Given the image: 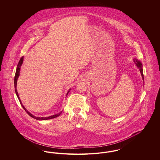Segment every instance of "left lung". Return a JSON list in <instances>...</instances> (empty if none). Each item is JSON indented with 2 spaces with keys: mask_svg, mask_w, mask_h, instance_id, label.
<instances>
[{
  "mask_svg": "<svg viewBox=\"0 0 160 160\" xmlns=\"http://www.w3.org/2000/svg\"><path fill=\"white\" fill-rule=\"evenodd\" d=\"M133 60H134V62L136 63L137 68L139 69V71L140 72V74L142 75V79H143V83H144V77H143V65H142V63H141L140 61H138V59H136V58L134 59Z\"/></svg>",
  "mask_w": 160,
  "mask_h": 160,
  "instance_id": "1",
  "label": "left lung"
}]
</instances>
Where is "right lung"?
<instances>
[{"mask_svg":"<svg viewBox=\"0 0 160 160\" xmlns=\"http://www.w3.org/2000/svg\"><path fill=\"white\" fill-rule=\"evenodd\" d=\"M23 58H24V57L23 56V57L21 58V59H20V61H19V62H18V65H17V69H16V72H15V77H14V87H15V93H16V95H17V96L18 99H19V101H20V102L22 106V107L24 108V110L27 112L28 114H29L32 118H34L35 119H37V120H39V121H45V120H48V119H53V118L58 117V116L62 113V111H61L60 113H58V114H54V115L50 116H48V117H38V116H34V115H33V114H32V113H30V112L24 107V106H23V104H22V101H21V99H20V97H19L18 92L17 91V82L18 78V77L20 76V69H21V66H22V64H23ZM70 90H71V89H70L68 91V92H67V96L68 95L69 92L70 91Z\"/></svg>","mask_w":160,"mask_h":160,"instance_id":"1","label":"right lung"}]
</instances>
